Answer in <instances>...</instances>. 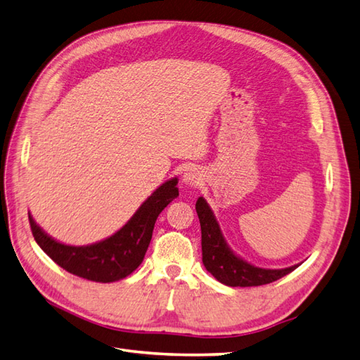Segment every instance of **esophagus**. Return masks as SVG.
<instances>
[{"label":"esophagus","mask_w":360,"mask_h":360,"mask_svg":"<svg viewBox=\"0 0 360 360\" xmlns=\"http://www.w3.org/2000/svg\"><path fill=\"white\" fill-rule=\"evenodd\" d=\"M200 181V173L196 169H188L186 170L182 176V182L187 184V186H196Z\"/></svg>","instance_id":"esophagus-1"}]
</instances>
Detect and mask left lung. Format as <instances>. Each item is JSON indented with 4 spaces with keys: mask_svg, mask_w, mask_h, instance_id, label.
Listing matches in <instances>:
<instances>
[{
    "mask_svg": "<svg viewBox=\"0 0 360 360\" xmlns=\"http://www.w3.org/2000/svg\"><path fill=\"white\" fill-rule=\"evenodd\" d=\"M202 231V263L205 269L222 284L231 288H251V285L269 284L290 274L300 264L284 269H263L237 257L225 240L220 226L204 198L196 202Z\"/></svg>",
    "mask_w": 360,
    "mask_h": 360,
    "instance_id": "8db88e82",
    "label": "left lung"
}]
</instances>
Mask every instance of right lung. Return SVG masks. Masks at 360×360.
I'll return each instance as SVG.
<instances>
[{"instance_id": "right-lung-1", "label": "right lung", "mask_w": 360, "mask_h": 360, "mask_svg": "<svg viewBox=\"0 0 360 360\" xmlns=\"http://www.w3.org/2000/svg\"><path fill=\"white\" fill-rule=\"evenodd\" d=\"M176 184L178 178L164 182L143 202L122 229L101 242L86 246L63 245L42 231L29 214L33 237L54 263L72 275L97 283L126 278L141 264L160 213L179 196Z\"/></svg>"}]
</instances>
